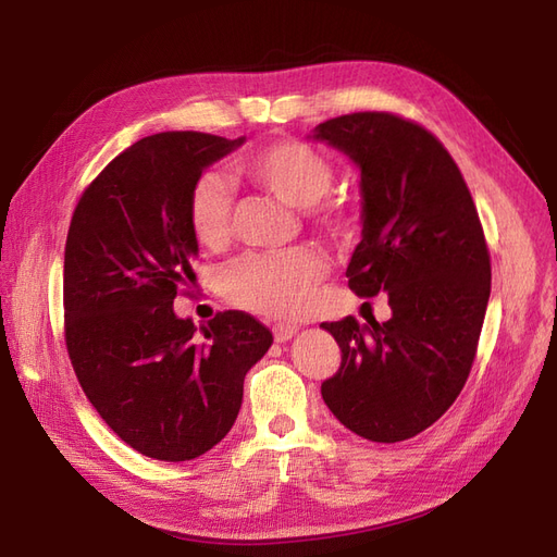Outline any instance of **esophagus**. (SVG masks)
I'll list each match as a JSON object with an SVG mask.
<instances>
[{"mask_svg": "<svg viewBox=\"0 0 557 557\" xmlns=\"http://www.w3.org/2000/svg\"><path fill=\"white\" fill-rule=\"evenodd\" d=\"M297 330H299V327H295V325H276V327H274V339H276L278 344L288 342V339H293V336L297 334Z\"/></svg>", "mask_w": 557, "mask_h": 557, "instance_id": "esophagus-1", "label": "esophagus"}]
</instances>
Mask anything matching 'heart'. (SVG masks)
I'll list each match as a JSON object with an SVG mask.
<instances>
[{
  "label": "heart",
  "mask_w": 557,
  "mask_h": 557,
  "mask_svg": "<svg viewBox=\"0 0 557 557\" xmlns=\"http://www.w3.org/2000/svg\"><path fill=\"white\" fill-rule=\"evenodd\" d=\"M239 172L285 205L313 206V223L330 237L348 242L358 234V211L344 199L325 201L334 183V164L320 148L299 139H278L248 153ZM232 209V190L223 176L205 174L195 181L188 195V225L199 246L218 250L227 244ZM323 276L325 260L311 248H295L250 252L234 260L218 274V285L234 307L269 318H297L311 307Z\"/></svg>",
  "instance_id": "heart-1"
}]
</instances>
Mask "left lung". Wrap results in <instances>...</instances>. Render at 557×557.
<instances>
[{
  "mask_svg": "<svg viewBox=\"0 0 557 557\" xmlns=\"http://www.w3.org/2000/svg\"><path fill=\"white\" fill-rule=\"evenodd\" d=\"M313 139L360 166L362 242L346 276L360 297L387 293L393 311L364 327L350 315L320 325L342 348L320 393L364 440H411L458 399L476 358L491 297L479 211L444 144L409 117L348 113L320 123Z\"/></svg>",
  "mask_w": 557,
  "mask_h": 557,
  "instance_id": "8db88e82",
  "label": "left lung"
}]
</instances>
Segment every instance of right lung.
<instances>
[{
    "instance_id": "1",
    "label": "right lung",
    "mask_w": 557,
    "mask_h": 557,
    "mask_svg": "<svg viewBox=\"0 0 557 557\" xmlns=\"http://www.w3.org/2000/svg\"><path fill=\"white\" fill-rule=\"evenodd\" d=\"M242 139L160 132L132 144L83 190L64 246V342L104 423L153 460L213 448L237 420L244 376L274 336L244 311L176 318L195 281L188 195Z\"/></svg>"
}]
</instances>
